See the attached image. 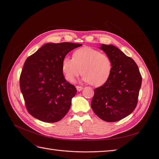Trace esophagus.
Here are the masks:
<instances>
[{"instance_id":"esophagus-1","label":"esophagus","mask_w":159,"mask_h":159,"mask_svg":"<svg viewBox=\"0 0 159 159\" xmlns=\"http://www.w3.org/2000/svg\"><path fill=\"white\" fill-rule=\"evenodd\" d=\"M76 89H77V90H78V91H81V90L84 89V88L83 87H81V86H76Z\"/></svg>"}]
</instances>
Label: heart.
Returning a JSON list of instances; mask_svg holds the SVG:
<instances>
[{"instance_id":"obj_1","label":"heart","mask_w":159,"mask_h":159,"mask_svg":"<svg viewBox=\"0 0 159 159\" xmlns=\"http://www.w3.org/2000/svg\"><path fill=\"white\" fill-rule=\"evenodd\" d=\"M112 68V61L107 55L90 47L76 50L72 58L65 57L61 62V71L67 81L73 82L82 72V80L95 87L107 82Z\"/></svg>"}]
</instances>
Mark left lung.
Returning <instances> with one entry per match:
<instances>
[{"mask_svg":"<svg viewBox=\"0 0 159 159\" xmlns=\"http://www.w3.org/2000/svg\"><path fill=\"white\" fill-rule=\"evenodd\" d=\"M99 48L111 60L113 68L107 82L94 89L91 107L103 121H117L135 109L142 77L134 61L118 48L102 44Z\"/></svg>","mask_w":159,"mask_h":159,"instance_id":"8db88e82","label":"left lung"}]
</instances>
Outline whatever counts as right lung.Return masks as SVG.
Here are the masks:
<instances>
[{"label": "right lung", "mask_w": 159, "mask_h": 159, "mask_svg": "<svg viewBox=\"0 0 159 159\" xmlns=\"http://www.w3.org/2000/svg\"><path fill=\"white\" fill-rule=\"evenodd\" d=\"M80 44L47 43L26 60L20 77V87L28 113L46 123L59 121L68 113L77 93L67 81L61 62Z\"/></svg>", "instance_id": "1"}]
</instances>
